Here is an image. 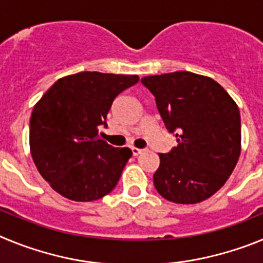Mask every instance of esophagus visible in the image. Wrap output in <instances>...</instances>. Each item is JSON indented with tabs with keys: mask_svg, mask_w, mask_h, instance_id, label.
I'll list each match as a JSON object with an SVG mask.
<instances>
[{
	"mask_svg": "<svg viewBox=\"0 0 263 263\" xmlns=\"http://www.w3.org/2000/svg\"><path fill=\"white\" fill-rule=\"evenodd\" d=\"M132 153H133V155H134V157H138L139 154H142V153H143V150H142V148H137V147H133V148H132Z\"/></svg>",
	"mask_w": 263,
	"mask_h": 263,
	"instance_id": "34e87169",
	"label": "esophagus"
}]
</instances>
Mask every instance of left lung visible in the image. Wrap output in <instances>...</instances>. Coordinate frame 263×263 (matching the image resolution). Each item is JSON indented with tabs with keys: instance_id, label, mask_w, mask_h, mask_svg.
<instances>
[{
	"instance_id": "left-lung-1",
	"label": "left lung",
	"mask_w": 263,
	"mask_h": 263,
	"mask_svg": "<svg viewBox=\"0 0 263 263\" xmlns=\"http://www.w3.org/2000/svg\"><path fill=\"white\" fill-rule=\"evenodd\" d=\"M164 126L178 146L159 154L154 185L178 204H196L220 190L241 153V117L227 90L208 76L188 71L146 76Z\"/></svg>"
}]
</instances>
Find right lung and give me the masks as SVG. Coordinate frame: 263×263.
I'll return each instance as SVG.
<instances>
[{"mask_svg":"<svg viewBox=\"0 0 263 263\" xmlns=\"http://www.w3.org/2000/svg\"><path fill=\"white\" fill-rule=\"evenodd\" d=\"M137 75L79 72L64 76L35 104L30 118V152L45 180L73 201L101 199L117 185L132 157L99 137L116 97L137 84Z\"/></svg>","mask_w":263,"mask_h":263,"instance_id":"obj_1","label":"right lung"}]
</instances>
